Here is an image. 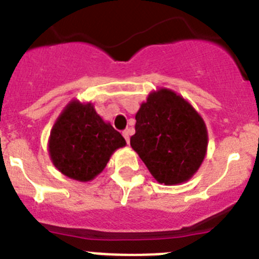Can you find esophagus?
I'll list each match as a JSON object with an SVG mask.
<instances>
[{"instance_id":"1","label":"esophagus","mask_w":259,"mask_h":259,"mask_svg":"<svg viewBox=\"0 0 259 259\" xmlns=\"http://www.w3.org/2000/svg\"><path fill=\"white\" fill-rule=\"evenodd\" d=\"M122 135H124L126 143H129V141H130V132H129V129L124 130V132H122Z\"/></svg>"}]
</instances>
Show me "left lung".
I'll use <instances>...</instances> for the list:
<instances>
[{"label":"left lung","mask_w":259,"mask_h":259,"mask_svg":"<svg viewBox=\"0 0 259 259\" xmlns=\"http://www.w3.org/2000/svg\"><path fill=\"white\" fill-rule=\"evenodd\" d=\"M130 146L159 184L185 183L206 157L208 133L202 116L180 94L159 88L135 115Z\"/></svg>","instance_id":"8db88e82"}]
</instances>
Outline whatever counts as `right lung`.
<instances>
[{
    "mask_svg": "<svg viewBox=\"0 0 259 259\" xmlns=\"http://www.w3.org/2000/svg\"><path fill=\"white\" fill-rule=\"evenodd\" d=\"M125 146L124 137L105 122L93 103L72 100L53 124L48 153L60 172L87 183L102 172L116 149Z\"/></svg>",
    "mask_w": 259,
    "mask_h": 259,
    "instance_id": "1",
    "label": "right lung"
}]
</instances>
